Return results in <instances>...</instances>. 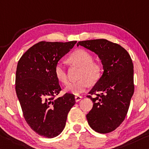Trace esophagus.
Here are the masks:
<instances>
[{
    "label": "esophagus",
    "instance_id": "obj_1",
    "mask_svg": "<svg viewBox=\"0 0 149 149\" xmlns=\"http://www.w3.org/2000/svg\"><path fill=\"white\" fill-rule=\"evenodd\" d=\"M82 99V97L80 96V95H75V100L76 102H78L80 100H81Z\"/></svg>",
    "mask_w": 149,
    "mask_h": 149
}]
</instances>
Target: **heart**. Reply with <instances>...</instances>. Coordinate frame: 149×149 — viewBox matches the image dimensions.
<instances>
[{"label":"heart","mask_w":149,"mask_h":149,"mask_svg":"<svg viewBox=\"0 0 149 149\" xmlns=\"http://www.w3.org/2000/svg\"><path fill=\"white\" fill-rule=\"evenodd\" d=\"M93 56L83 49H79L74 52L68 58V61L72 64L81 68L79 74L78 81L70 83L64 88V91L78 95L86 90L89 84L97 82L102 76L103 65L100 62L93 61ZM54 73L56 78L60 83L67 84L68 75L65 68L62 63L58 62L54 68Z\"/></svg>","instance_id":"1"}]
</instances>
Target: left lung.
<instances>
[{
  "instance_id": "left-lung-1",
  "label": "left lung",
  "mask_w": 149,
  "mask_h": 149,
  "mask_svg": "<svg viewBox=\"0 0 149 149\" xmlns=\"http://www.w3.org/2000/svg\"><path fill=\"white\" fill-rule=\"evenodd\" d=\"M79 45L95 52L104 70L87 95L93 103L86 115L88 124L97 133H110L122 123L128 112L134 93L133 62L125 49L107 40L80 41Z\"/></svg>"
}]
</instances>
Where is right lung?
<instances>
[{
	"instance_id": "right-lung-1",
	"label": "right lung",
	"mask_w": 149,
	"mask_h": 149,
	"mask_svg": "<svg viewBox=\"0 0 149 149\" xmlns=\"http://www.w3.org/2000/svg\"><path fill=\"white\" fill-rule=\"evenodd\" d=\"M76 42H40L18 62L15 89L24 117L33 131L44 137L54 138L62 133L75 103L74 94L56 97L62 89L54 68Z\"/></svg>"
}]
</instances>
